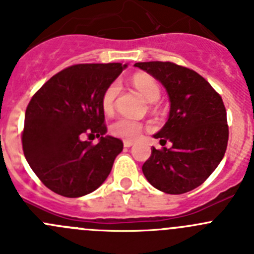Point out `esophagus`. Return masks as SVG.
I'll use <instances>...</instances> for the list:
<instances>
[{"instance_id":"34e87169","label":"esophagus","mask_w":254,"mask_h":254,"mask_svg":"<svg viewBox=\"0 0 254 254\" xmlns=\"http://www.w3.org/2000/svg\"><path fill=\"white\" fill-rule=\"evenodd\" d=\"M134 145V141H131V140H124V146L125 147H130V146Z\"/></svg>"}]
</instances>
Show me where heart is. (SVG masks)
<instances>
[{
	"instance_id": "b5f03b06",
	"label": "heart",
	"mask_w": 254,
	"mask_h": 254,
	"mask_svg": "<svg viewBox=\"0 0 254 254\" xmlns=\"http://www.w3.org/2000/svg\"><path fill=\"white\" fill-rule=\"evenodd\" d=\"M132 84L136 87L137 91L142 94L143 98L150 103H156L160 99L161 89L158 86L157 81L148 75H139L134 76L132 78ZM120 91L119 82H113L111 86L106 89L102 97V109L106 114H111L114 111L115 99ZM111 131L114 136L122 137L125 140H134L140 136L142 131V124L135 120L127 119V118H120L115 120L111 127Z\"/></svg>"
}]
</instances>
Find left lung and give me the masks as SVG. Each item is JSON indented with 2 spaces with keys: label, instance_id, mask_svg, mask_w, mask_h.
I'll use <instances>...</instances> for the list:
<instances>
[{
  "label": "left lung",
  "instance_id": "1",
  "mask_svg": "<svg viewBox=\"0 0 254 254\" xmlns=\"http://www.w3.org/2000/svg\"><path fill=\"white\" fill-rule=\"evenodd\" d=\"M135 66L150 73L167 91L168 120L153 135L161 145L151 148L142 166L148 183L167 194H183L203 184L221 162L227 147L229 127L220 94L205 78L173 63L150 61Z\"/></svg>",
  "mask_w": 254,
  "mask_h": 254
}]
</instances>
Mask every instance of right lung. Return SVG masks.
<instances>
[{"instance_id":"add662e5","label":"right lung","mask_w":254,"mask_h":254,"mask_svg":"<svg viewBox=\"0 0 254 254\" xmlns=\"http://www.w3.org/2000/svg\"><path fill=\"white\" fill-rule=\"evenodd\" d=\"M127 65L79 64L60 71L33 96L25 111L23 152L33 172L67 198L96 190L111 173L123 141L106 135L102 97ZM100 137L97 145L80 139Z\"/></svg>"}]
</instances>
